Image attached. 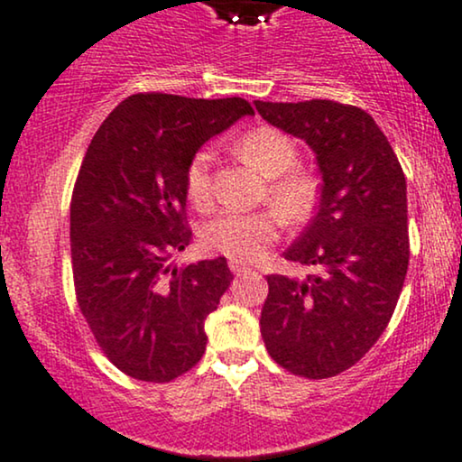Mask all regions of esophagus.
Instances as JSON below:
<instances>
[{
	"label": "esophagus",
	"instance_id": "obj_1",
	"mask_svg": "<svg viewBox=\"0 0 462 462\" xmlns=\"http://www.w3.org/2000/svg\"><path fill=\"white\" fill-rule=\"evenodd\" d=\"M229 268H231V273L236 274V276H244V274L251 273V268H248V265L242 263V262H231Z\"/></svg>",
	"mask_w": 462,
	"mask_h": 462
}]
</instances>
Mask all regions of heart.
<instances>
[{
  "label": "heart",
  "mask_w": 462,
  "mask_h": 462,
  "mask_svg": "<svg viewBox=\"0 0 462 462\" xmlns=\"http://www.w3.org/2000/svg\"><path fill=\"white\" fill-rule=\"evenodd\" d=\"M237 153L263 177L270 179L268 199L279 210L281 218L305 222L316 208V179L298 168V146L281 129L254 127L237 143ZM211 155L199 151L186 168V197L194 208H208L211 200ZM279 215L275 211H220L205 222L200 240L211 253L225 254L236 262H257L279 237Z\"/></svg>",
  "instance_id": "obj_1"
}]
</instances>
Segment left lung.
I'll return each instance as SVG.
<instances>
[{"instance_id": "1", "label": "left lung", "mask_w": 462, "mask_h": 462, "mask_svg": "<svg viewBox=\"0 0 462 462\" xmlns=\"http://www.w3.org/2000/svg\"><path fill=\"white\" fill-rule=\"evenodd\" d=\"M274 127L305 140L322 172L318 214L285 259L316 273L268 276L262 337L296 376L330 378L387 328L409 268L406 179L365 110L328 99L254 101Z\"/></svg>"}]
</instances>
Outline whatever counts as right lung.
<instances>
[{
	"instance_id": "add662e5",
	"label": "right lung",
	"mask_w": 462,
	"mask_h": 462,
	"mask_svg": "<svg viewBox=\"0 0 462 462\" xmlns=\"http://www.w3.org/2000/svg\"><path fill=\"white\" fill-rule=\"evenodd\" d=\"M246 114L240 97L138 92L88 144L70 197L75 296L103 355L127 376L175 381L203 356L205 318L233 274L225 257L183 268L168 259L192 240L188 162Z\"/></svg>"
}]
</instances>
